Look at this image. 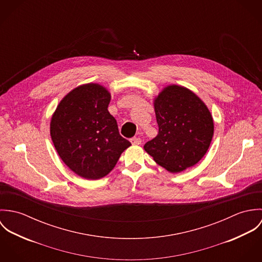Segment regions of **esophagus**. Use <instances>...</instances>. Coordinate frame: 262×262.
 <instances>
[{
	"label": "esophagus",
	"mask_w": 262,
	"mask_h": 262,
	"mask_svg": "<svg viewBox=\"0 0 262 262\" xmlns=\"http://www.w3.org/2000/svg\"><path fill=\"white\" fill-rule=\"evenodd\" d=\"M130 142L133 144V145H139V144H141V139L140 138H138V137H133V138H131L130 139Z\"/></svg>",
	"instance_id": "esophagus-1"
}]
</instances>
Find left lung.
<instances>
[{
    "label": "left lung",
    "instance_id": "8db88e82",
    "mask_svg": "<svg viewBox=\"0 0 262 262\" xmlns=\"http://www.w3.org/2000/svg\"><path fill=\"white\" fill-rule=\"evenodd\" d=\"M158 134L144 149L156 163L180 172L198 163L214 134V122L206 105L184 86L169 85L154 101Z\"/></svg>",
    "mask_w": 262,
    "mask_h": 262
}]
</instances>
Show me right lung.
I'll return each mask as SVG.
<instances>
[{
	"label": "right lung",
	"instance_id": "right-lung-1",
	"mask_svg": "<svg viewBox=\"0 0 262 262\" xmlns=\"http://www.w3.org/2000/svg\"><path fill=\"white\" fill-rule=\"evenodd\" d=\"M109 92L97 83L77 86L59 103L50 135L62 161L77 176L99 180L115 167L131 143L123 138L108 111Z\"/></svg>",
	"mask_w": 262,
	"mask_h": 262
}]
</instances>
